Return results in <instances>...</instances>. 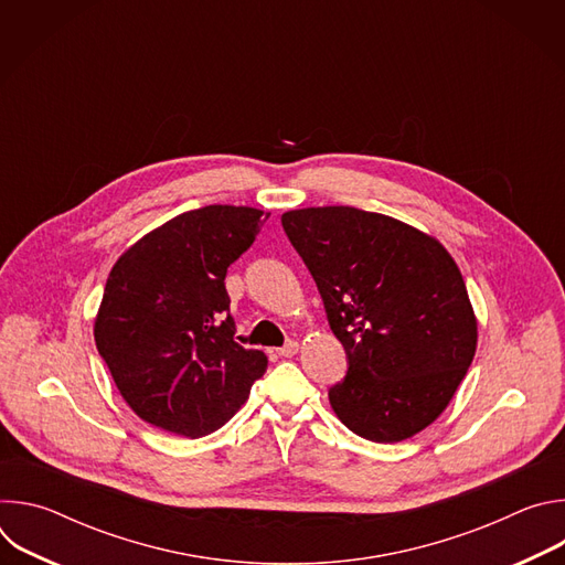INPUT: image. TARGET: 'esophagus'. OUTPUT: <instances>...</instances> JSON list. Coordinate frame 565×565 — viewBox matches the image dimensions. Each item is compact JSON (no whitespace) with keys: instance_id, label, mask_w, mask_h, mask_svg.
<instances>
[{"instance_id":"obj_1","label":"esophagus","mask_w":565,"mask_h":565,"mask_svg":"<svg viewBox=\"0 0 565 565\" xmlns=\"http://www.w3.org/2000/svg\"><path fill=\"white\" fill-rule=\"evenodd\" d=\"M297 351H299V344H297V342H288L286 347L277 349V353H279L281 358H292Z\"/></svg>"}]
</instances>
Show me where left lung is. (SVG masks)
Returning <instances> with one entry per match:
<instances>
[{
  "mask_svg": "<svg viewBox=\"0 0 565 565\" xmlns=\"http://www.w3.org/2000/svg\"><path fill=\"white\" fill-rule=\"evenodd\" d=\"M324 299L349 371L331 386L338 418L373 443L429 427L462 382L478 340L462 275L438 238L349 205L281 214Z\"/></svg>",
  "mask_w": 565,
  "mask_h": 565,
  "instance_id": "1",
  "label": "left lung"
}]
</instances>
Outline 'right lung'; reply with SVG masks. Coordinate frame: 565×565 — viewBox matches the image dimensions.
Segmentation results:
<instances>
[{
    "instance_id": "1",
    "label": "right lung",
    "mask_w": 565,
    "mask_h": 565,
    "mask_svg": "<svg viewBox=\"0 0 565 565\" xmlns=\"http://www.w3.org/2000/svg\"><path fill=\"white\" fill-rule=\"evenodd\" d=\"M270 214L205 205L151 230L114 264L94 338L127 405L145 423L199 438L223 427L266 373L234 342L225 275Z\"/></svg>"
}]
</instances>
